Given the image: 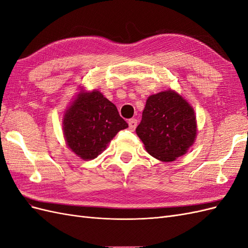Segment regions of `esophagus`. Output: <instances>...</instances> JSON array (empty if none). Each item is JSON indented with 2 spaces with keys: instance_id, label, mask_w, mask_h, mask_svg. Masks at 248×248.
I'll use <instances>...</instances> for the list:
<instances>
[{
  "instance_id": "esophagus-1",
  "label": "esophagus",
  "mask_w": 248,
  "mask_h": 248,
  "mask_svg": "<svg viewBox=\"0 0 248 248\" xmlns=\"http://www.w3.org/2000/svg\"><path fill=\"white\" fill-rule=\"evenodd\" d=\"M128 124H129V128L131 130H134V129H136V127L138 126V120L137 119H130L128 121Z\"/></svg>"
}]
</instances>
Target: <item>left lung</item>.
<instances>
[{
    "label": "left lung",
    "mask_w": 248,
    "mask_h": 248,
    "mask_svg": "<svg viewBox=\"0 0 248 248\" xmlns=\"http://www.w3.org/2000/svg\"><path fill=\"white\" fill-rule=\"evenodd\" d=\"M197 131L193 108L171 89L148 97L136 130L146 151L163 162L174 161L188 152Z\"/></svg>",
    "instance_id": "left-lung-1"
}]
</instances>
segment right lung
I'll return each mask as SVG.
<instances>
[{"instance_id":"right-lung-1","label":"right lung","mask_w":248,"mask_h":248,"mask_svg":"<svg viewBox=\"0 0 248 248\" xmlns=\"http://www.w3.org/2000/svg\"><path fill=\"white\" fill-rule=\"evenodd\" d=\"M62 125L66 145L82 160L96 158L128 127L114 103L98 90L87 91L84 87L65 109Z\"/></svg>"}]
</instances>
